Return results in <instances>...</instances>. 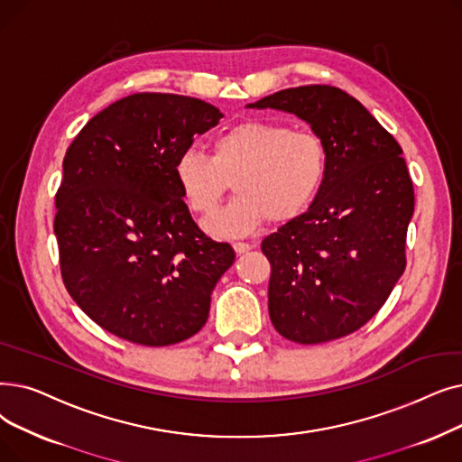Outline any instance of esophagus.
I'll list each match as a JSON object with an SVG mask.
<instances>
[{
  "instance_id": "1",
  "label": "esophagus",
  "mask_w": 462,
  "mask_h": 462,
  "mask_svg": "<svg viewBox=\"0 0 462 462\" xmlns=\"http://www.w3.org/2000/svg\"><path fill=\"white\" fill-rule=\"evenodd\" d=\"M232 247H234V251H236L237 254H244V253L251 251V245L245 244V242H236V244H232Z\"/></svg>"
}]
</instances>
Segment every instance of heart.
Instances as JSON below:
<instances>
[{"mask_svg": "<svg viewBox=\"0 0 462 462\" xmlns=\"http://www.w3.org/2000/svg\"><path fill=\"white\" fill-rule=\"evenodd\" d=\"M327 173L328 149L319 134L256 118L218 132L209 158L185 149L173 164L185 204L202 218L218 211L234 183L237 198L208 223L217 236H244L266 220L291 223L311 208Z\"/></svg>", "mask_w": 462, "mask_h": 462, "instance_id": "1", "label": "heart"}]
</instances>
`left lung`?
Instances as JSON below:
<instances>
[{"label": "left lung", "instance_id": "1", "mask_svg": "<svg viewBox=\"0 0 462 462\" xmlns=\"http://www.w3.org/2000/svg\"><path fill=\"white\" fill-rule=\"evenodd\" d=\"M249 107L294 113L328 149L327 181L311 208L263 242L272 325L304 346L344 337L381 310L406 270L415 196L402 149L336 87L279 90Z\"/></svg>", "mask_w": 462, "mask_h": 462}]
</instances>
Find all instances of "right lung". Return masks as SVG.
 I'll use <instances>...</instances> for the list:
<instances>
[{
    "label": "right lung",
    "mask_w": 462,
    "mask_h": 462,
    "mask_svg": "<svg viewBox=\"0 0 462 462\" xmlns=\"http://www.w3.org/2000/svg\"><path fill=\"white\" fill-rule=\"evenodd\" d=\"M223 116L202 99L139 92L92 116L64 156L54 234L75 304L132 344H179L206 325L234 263L192 220L173 164Z\"/></svg>",
    "instance_id": "obj_1"
}]
</instances>
